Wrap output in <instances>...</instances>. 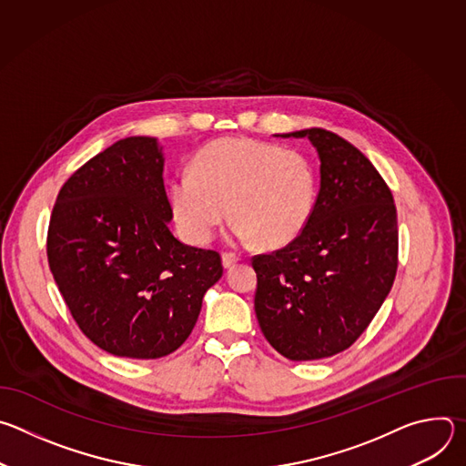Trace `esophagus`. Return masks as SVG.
I'll list each match as a JSON object with an SVG mask.
<instances>
[{
    "label": "esophagus",
    "mask_w": 466,
    "mask_h": 466,
    "mask_svg": "<svg viewBox=\"0 0 466 466\" xmlns=\"http://www.w3.org/2000/svg\"><path fill=\"white\" fill-rule=\"evenodd\" d=\"M221 261H223V268L228 271V269H232L234 265L239 261V258H238V256H234V254H223Z\"/></svg>",
    "instance_id": "1"
}]
</instances>
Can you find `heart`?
<instances>
[{
  "mask_svg": "<svg viewBox=\"0 0 466 466\" xmlns=\"http://www.w3.org/2000/svg\"><path fill=\"white\" fill-rule=\"evenodd\" d=\"M315 201L317 178L304 155L250 138L207 146L169 187L175 223L193 245L208 243L232 212L236 243L284 247L304 232Z\"/></svg>",
  "mask_w": 466,
  "mask_h": 466,
  "instance_id": "obj_1",
  "label": "heart"
}]
</instances>
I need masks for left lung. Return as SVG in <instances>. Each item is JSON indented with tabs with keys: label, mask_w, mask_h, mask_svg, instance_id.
<instances>
[{
	"label": "left lung",
	"mask_w": 466,
	"mask_h": 466,
	"mask_svg": "<svg viewBox=\"0 0 466 466\" xmlns=\"http://www.w3.org/2000/svg\"><path fill=\"white\" fill-rule=\"evenodd\" d=\"M320 160L311 219L288 247L252 258L254 311L265 339L291 361L349 349L389 295L398 265L392 193L370 160L334 132L302 128Z\"/></svg>",
	"instance_id": "left-lung-1"
}]
</instances>
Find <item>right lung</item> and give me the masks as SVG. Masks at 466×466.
Instances as JSON below:
<instances>
[{
    "label": "right lung",
    "mask_w": 466,
    "mask_h": 466,
    "mask_svg": "<svg viewBox=\"0 0 466 466\" xmlns=\"http://www.w3.org/2000/svg\"><path fill=\"white\" fill-rule=\"evenodd\" d=\"M164 162L157 138L112 144L62 186L49 221L47 259L62 299L83 334L119 358L175 352L223 277L216 250L171 234Z\"/></svg>",
    "instance_id": "right-lung-1"
}]
</instances>
